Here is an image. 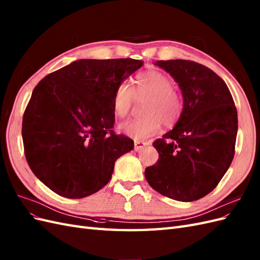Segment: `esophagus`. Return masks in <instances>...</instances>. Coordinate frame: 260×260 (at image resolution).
Returning a JSON list of instances; mask_svg holds the SVG:
<instances>
[{
	"mask_svg": "<svg viewBox=\"0 0 260 260\" xmlns=\"http://www.w3.org/2000/svg\"><path fill=\"white\" fill-rule=\"evenodd\" d=\"M149 142H143V141H135V150L136 151H141L145 146L149 145Z\"/></svg>",
	"mask_w": 260,
	"mask_h": 260,
	"instance_id": "obj_1",
	"label": "esophagus"
}]
</instances>
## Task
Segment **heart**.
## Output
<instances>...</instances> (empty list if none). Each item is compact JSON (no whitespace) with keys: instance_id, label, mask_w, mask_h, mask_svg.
Here are the masks:
<instances>
[{"instance_id":"1","label":"heart","mask_w":260,"mask_h":260,"mask_svg":"<svg viewBox=\"0 0 260 260\" xmlns=\"http://www.w3.org/2000/svg\"><path fill=\"white\" fill-rule=\"evenodd\" d=\"M133 95L149 96L144 108V117L131 119L120 125L124 135L135 140H147L155 136L165 125L176 123L182 114L184 102L180 94L173 88V82L157 70H145L137 74L135 85L128 83L118 84L114 95V110L117 117L124 118L129 114Z\"/></svg>"}]
</instances>
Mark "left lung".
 <instances>
[{"instance_id":"8db88e82","label":"left lung","mask_w":260,"mask_h":260,"mask_svg":"<svg viewBox=\"0 0 260 260\" xmlns=\"http://www.w3.org/2000/svg\"><path fill=\"white\" fill-rule=\"evenodd\" d=\"M154 64L178 83L184 109L173 130L154 141L157 162L145 168L149 185L174 200L190 202L217 186L232 163L237 111L230 89L211 69L189 60Z\"/></svg>"}]
</instances>
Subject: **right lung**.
I'll return each instance as SVG.
<instances>
[{
    "instance_id": "1",
    "label": "right lung",
    "mask_w": 260,
    "mask_h": 260,
    "mask_svg": "<svg viewBox=\"0 0 260 260\" xmlns=\"http://www.w3.org/2000/svg\"><path fill=\"white\" fill-rule=\"evenodd\" d=\"M141 60L82 59L48 74L34 88L23 118L27 163L62 197L80 199L106 186L117 158L135 143L116 135L114 95Z\"/></svg>"
}]
</instances>
